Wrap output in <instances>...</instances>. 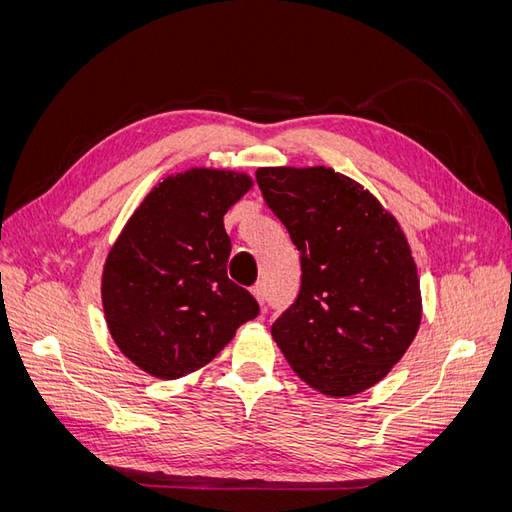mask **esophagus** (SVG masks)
<instances>
[{
  "label": "esophagus",
  "mask_w": 512,
  "mask_h": 512,
  "mask_svg": "<svg viewBox=\"0 0 512 512\" xmlns=\"http://www.w3.org/2000/svg\"><path fill=\"white\" fill-rule=\"evenodd\" d=\"M252 294H254V299H256L260 305H265V299H267V290H265V284H262V282L254 284V288H252Z\"/></svg>",
  "instance_id": "34e87169"
}]
</instances>
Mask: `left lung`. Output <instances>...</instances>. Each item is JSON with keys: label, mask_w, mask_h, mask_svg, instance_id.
I'll return each mask as SVG.
<instances>
[{"label": "left lung", "mask_w": 512, "mask_h": 512, "mask_svg": "<svg viewBox=\"0 0 512 512\" xmlns=\"http://www.w3.org/2000/svg\"><path fill=\"white\" fill-rule=\"evenodd\" d=\"M256 183L301 260L271 335L301 380L331 397L380 382L421 324L410 245L363 185L327 166L258 168Z\"/></svg>", "instance_id": "1"}]
</instances>
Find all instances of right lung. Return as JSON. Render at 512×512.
Returning <instances> with one entry per match:
<instances>
[{"instance_id": "1", "label": "right lung", "mask_w": 512, "mask_h": 512, "mask_svg": "<svg viewBox=\"0 0 512 512\" xmlns=\"http://www.w3.org/2000/svg\"><path fill=\"white\" fill-rule=\"evenodd\" d=\"M252 188L228 170L192 168L149 192L108 252V331L147 374L175 380L209 363L260 307L228 280L224 213Z\"/></svg>"}]
</instances>
